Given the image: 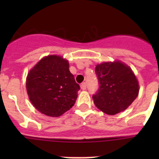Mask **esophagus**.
I'll return each instance as SVG.
<instances>
[{
  "mask_svg": "<svg viewBox=\"0 0 159 159\" xmlns=\"http://www.w3.org/2000/svg\"><path fill=\"white\" fill-rule=\"evenodd\" d=\"M81 88H82V90L87 89V83H86V82H83V83H82V84H81Z\"/></svg>",
  "mask_w": 159,
  "mask_h": 159,
  "instance_id": "34e87169",
  "label": "esophagus"
}]
</instances>
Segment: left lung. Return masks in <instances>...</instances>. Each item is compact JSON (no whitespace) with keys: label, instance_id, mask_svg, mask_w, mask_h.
<instances>
[{"label":"left lung","instance_id":"left-lung-1","mask_svg":"<svg viewBox=\"0 0 159 159\" xmlns=\"http://www.w3.org/2000/svg\"><path fill=\"white\" fill-rule=\"evenodd\" d=\"M95 72L100 87L92 98L97 108L107 115L125 111L138 97V80L125 63L102 62L96 66Z\"/></svg>","mask_w":159,"mask_h":159}]
</instances>
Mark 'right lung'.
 <instances>
[{"instance_id": "right-lung-1", "label": "right lung", "mask_w": 159, "mask_h": 159, "mask_svg": "<svg viewBox=\"0 0 159 159\" xmlns=\"http://www.w3.org/2000/svg\"><path fill=\"white\" fill-rule=\"evenodd\" d=\"M26 89L33 106L42 114L57 117L72 108L80 86L61 56L43 57L26 77Z\"/></svg>"}]
</instances>
